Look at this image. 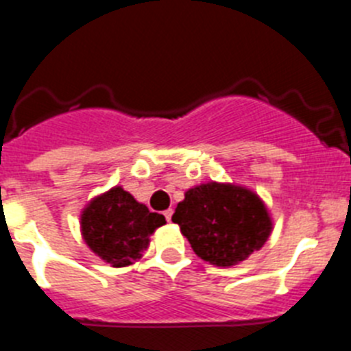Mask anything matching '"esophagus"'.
<instances>
[{
	"instance_id": "1",
	"label": "esophagus",
	"mask_w": 351,
	"mask_h": 351,
	"mask_svg": "<svg viewBox=\"0 0 351 351\" xmlns=\"http://www.w3.org/2000/svg\"><path fill=\"white\" fill-rule=\"evenodd\" d=\"M163 214H165L167 221H172V214H173V210H172V209H167L165 213H163Z\"/></svg>"
}]
</instances>
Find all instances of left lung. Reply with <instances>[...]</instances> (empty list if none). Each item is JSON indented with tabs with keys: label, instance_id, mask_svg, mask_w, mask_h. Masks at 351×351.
<instances>
[{
	"label": "left lung",
	"instance_id": "left-lung-1",
	"mask_svg": "<svg viewBox=\"0 0 351 351\" xmlns=\"http://www.w3.org/2000/svg\"><path fill=\"white\" fill-rule=\"evenodd\" d=\"M172 221L190 241L195 255L216 267L244 262L267 243L272 218L253 190L232 182H204L190 188Z\"/></svg>",
	"mask_w": 351,
	"mask_h": 351
}]
</instances>
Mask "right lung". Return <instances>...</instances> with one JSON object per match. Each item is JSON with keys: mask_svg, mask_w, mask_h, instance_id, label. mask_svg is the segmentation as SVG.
<instances>
[{"mask_svg": "<svg viewBox=\"0 0 351 351\" xmlns=\"http://www.w3.org/2000/svg\"><path fill=\"white\" fill-rule=\"evenodd\" d=\"M165 216L151 213L132 193L114 186L91 198L80 213V234L96 256L112 267H128L142 258Z\"/></svg>", "mask_w": 351, "mask_h": 351, "instance_id": "obj_1", "label": "right lung"}]
</instances>
